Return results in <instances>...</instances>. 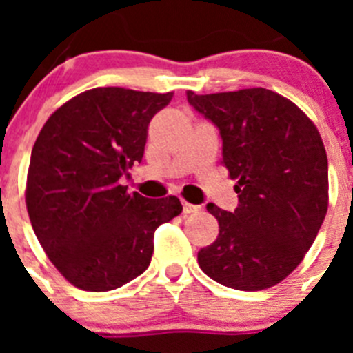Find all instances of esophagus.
Masks as SVG:
<instances>
[{"label": "esophagus", "mask_w": 353, "mask_h": 353, "mask_svg": "<svg viewBox=\"0 0 353 353\" xmlns=\"http://www.w3.org/2000/svg\"><path fill=\"white\" fill-rule=\"evenodd\" d=\"M183 205V214H196V212L199 210L198 205H191V203H187V201H182Z\"/></svg>", "instance_id": "34e87169"}]
</instances>
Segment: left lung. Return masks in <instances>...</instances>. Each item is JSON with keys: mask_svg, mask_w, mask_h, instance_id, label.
Masks as SVG:
<instances>
[{"mask_svg": "<svg viewBox=\"0 0 353 353\" xmlns=\"http://www.w3.org/2000/svg\"><path fill=\"white\" fill-rule=\"evenodd\" d=\"M187 102L219 129L239 194L233 212L207 205L219 236L198 252L199 267L228 288H270L295 270L325 219L329 164L320 132L293 102L265 88L187 92Z\"/></svg>", "mask_w": 353, "mask_h": 353, "instance_id": "1", "label": "left lung"}]
</instances>
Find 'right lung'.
Masks as SVG:
<instances>
[{"instance_id":"add662e5","label":"right lung","mask_w":353,"mask_h":353,"mask_svg":"<svg viewBox=\"0 0 353 353\" xmlns=\"http://www.w3.org/2000/svg\"><path fill=\"white\" fill-rule=\"evenodd\" d=\"M173 93L93 88L56 109L31 150L26 207L61 276L86 292L120 288L148 269L154 233L182 212L176 196L127 192L150 120Z\"/></svg>"}]
</instances>
